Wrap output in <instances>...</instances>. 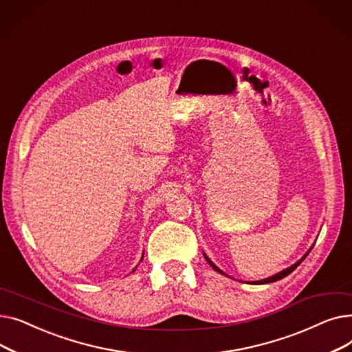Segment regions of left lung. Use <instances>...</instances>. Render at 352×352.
I'll return each mask as SVG.
<instances>
[{"instance_id":"obj_1","label":"left lung","mask_w":352,"mask_h":352,"mask_svg":"<svg viewBox=\"0 0 352 352\" xmlns=\"http://www.w3.org/2000/svg\"><path fill=\"white\" fill-rule=\"evenodd\" d=\"M311 250H312V247L309 248V251H311ZM309 251H308V252H307V254H305V255L301 258L300 261H297V263H295L294 265H291V267H288V268L283 270L281 272L275 274V275H272V276H268V278H265V280H260V281H252V283H248V284H256V285H258V284H270V283H275V281H278V280H283L284 276L289 275V274H291V272H292L295 268H297V267H298V265H300V264H301V263L305 260V256L309 254ZM204 256H206V260L208 261V264H210V265H211V267H212V268H214L217 272H219V274H224L223 271H221V270H219V268H218V267H217V265H215V264H214V263L210 260V258H208L206 254H204ZM224 275H226V274H224Z\"/></svg>"}]
</instances>
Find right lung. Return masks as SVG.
<instances>
[{"instance_id": "add662e5", "label": "right lung", "mask_w": 352, "mask_h": 352, "mask_svg": "<svg viewBox=\"0 0 352 352\" xmlns=\"http://www.w3.org/2000/svg\"><path fill=\"white\" fill-rule=\"evenodd\" d=\"M142 258H144V254H142V256H141V261H142ZM135 270H137V267H135L133 271H135Z\"/></svg>"}]
</instances>
